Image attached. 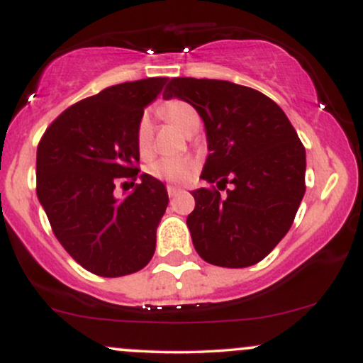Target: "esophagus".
Returning <instances> with one entry per match:
<instances>
[{
  "label": "esophagus",
  "instance_id": "obj_1",
  "mask_svg": "<svg viewBox=\"0 0 363 363\" xmlns=\"http://www.w3.org/2000/svg\"><path fill=\"white\" fill-rule=\"evenodd\" d=\"M167 193H169L170 198H174V196L181 194L182 189H181V187H177V186H167Z\"/></svg>",
  "mask_w": 363,
  "mask_h": 363
}]
</instances>
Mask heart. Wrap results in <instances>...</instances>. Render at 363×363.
Instances as JSON below:
<instances>
[{
	"mask_svg": "<svg viewBox=\"0 0 363 363\" xmlns=\"http://www.w3.org/2000/svg\"><path fill=\"white\" fill-rule=\"evenodd\" d=\"M162 118H165L170 124H174L179 131L191 136L199 128L198 112L193 106L182 101H170L158 109ZM152 121L147 114L141 116L138 128H136V147L143 157H147L152 150ZM198 170V162L191 157H176V158H158L148 165V174L152 177L160 179L165 182H189Z\"/></svg>",
	"mask_w": 363,
	"mask_h": 363,
	"instance_id": "b5f03b06",
	"label": "heart"
}]
</instances>
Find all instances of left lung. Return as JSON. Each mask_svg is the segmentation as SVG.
<instances>
[{"label":"left lung","mask_w":363,"mask_h":363,"mask_svg":"<svg viewBox=\"0 0 363 363\" xmlns=\"http://www.w3.org/2000/svg\"><path fill=\"white\" fill-rule=\"evenodd\" d=\"M194 107L206 129L201 179L191 191L194 249L206 262L245 268L264 259L290 230L306 193V148L285 112L261 91L225 80L172 78L164 99Z\"/></svg>","instance_id":"obj_1"}]
</instances>
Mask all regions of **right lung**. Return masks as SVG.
<instances>
[{
  "instance_id": "1",
  "label": "right lung",
  "mask_w": 363,
  "mask_h": 363,
  "mask_svg": "<svg viewBox=\"0 0 363 363\" xmlns=\"http://www.w3.org/2000/svg\"><path fill=\"white\" fill-rule=\"evenodd\" d=\"M169 78L119 83L73 104L37 147V198L54 235L86 272L116 278L143 269L157 245L169 194L148 174L116 198L119 177L136 179V128Z\"/></svg>"
}]
</instances>
